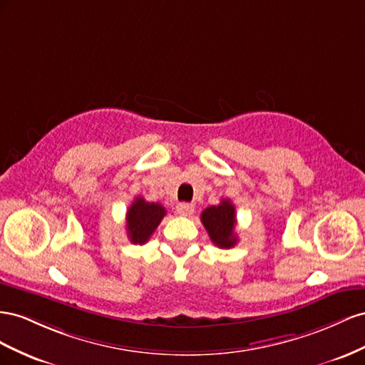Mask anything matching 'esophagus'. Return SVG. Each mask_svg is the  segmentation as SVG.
Segmentation results:
<instances>
[{
    "label": "esophagus",
    "mask_w": 365,
    "mask_h": 365,
    "mask_svg": "<svg viewBox=\"0 0 365 365\" xmlns=\"http://www.w3.org/2000/svg\"><path fill=\"white\" fill-rule=\"evenodd\" d=\"M175 211L179 215H183V217H188L194 212V205L191 203H179L175 207Z\"/></svg>",
    "instance_id": "obj_1"
}]
</instances>
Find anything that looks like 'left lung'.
Returning a JSON list of instances; mask_svg holds the SVG:
<instances>
[{
	"label": "left lung",
	"mask_w": 365,
	"mask_h": 365,
	"mask_svg": "<svg viewBox=\"0 0 365 365\" xmlns=\"http://www.w3.org/2000/svg\"><path fill=\"white\" fill-rule=\"evenodd\" d=\"M202 223L210 234L211 242L218 247H234L235 235V206L231 200L223 199L220 205L210 206L202 212Z\"/></svg>",
	"instance_id": "obj_1"
}]
</instances>
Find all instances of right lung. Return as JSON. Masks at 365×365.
I'll use <instances>...</instances> for the list:
<instances>
[{"mask_svg": "<svg viewBox=\"0 0 365 365\" xmlns=\"http://www.w3.org/2000/svg\"><path fill=\"white\" fill-rule=\"evenodd\" d=\"M166 210L160 203H150L136 197L127 211V234L133 245H145L165 217Z\"/></svg>", "mask_w": 365, "mask_h": 365, "instance_id": "add662e5", "label": "right lung"}]
</instances>
